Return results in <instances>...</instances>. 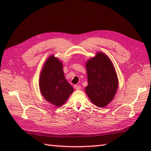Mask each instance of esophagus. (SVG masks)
Instances as JSON below:
<instances>
[{"instance_id":"esophagus-1","label":"esophagus","mask_w":151,"mask_h":151,"mask_svg":"<svg viewBox=\"0 0 151 151\" xmlns=\"http://www.w3.org/2000/svg\"><path fill=\"white\" fill-rule=\"evenodd\" d=\"M74 88H75L76 89V90H78V89L81 88V86H79V85H75V86H74Z\"/></svg>"}]
</instances>
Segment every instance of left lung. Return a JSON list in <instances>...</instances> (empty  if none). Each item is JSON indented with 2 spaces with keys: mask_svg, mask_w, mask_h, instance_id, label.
Listing matches in <instances>:
<instances>
[{
  "mask_svg": "<svg viewBox=\"0 0 151 151\" xmlns=\"http://www.w3.org/2000/svg\"><path fill=\"white\" fill-rule=\"evenodd\" d=\"M88 85L85 90L89 99L98 107H104L113 100L118 79L113 63L108 57L98 52L86 63Z\"/></svg>",
  "mask_w": 151,
  "mask_h": 151,
  "instance_id": "1",
  "label": "left lung"
}]
</instances>
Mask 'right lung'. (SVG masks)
I'll return each instance as SVG.
<instances>
[{"label":"right lung","instance_id":"obj_1","mask_svg":"<svg viewBox=\"0 0 151 151\" xmlns=\"http://www.w3.org/2000/svg\"><path fill=\"white\" fill-rule=\"evenodd\" d=\"M40 88L43 97L56 106L65 103L73 91L65 78L62 63L53 56L47 60L41 70Z\"/></svg>","mask_w":151,"mask_h":151}]
</instances>
